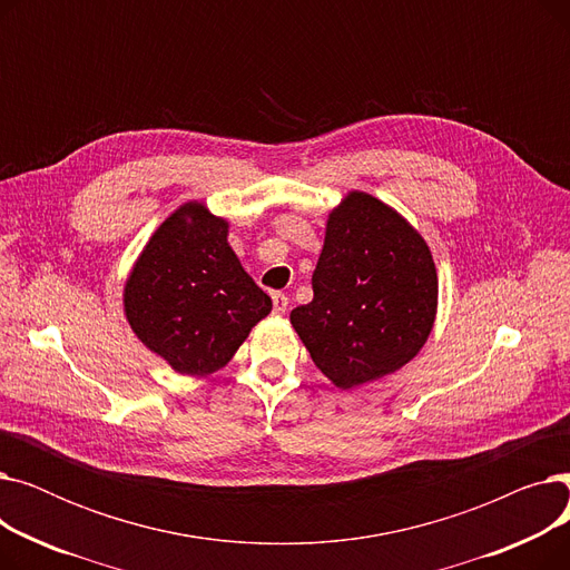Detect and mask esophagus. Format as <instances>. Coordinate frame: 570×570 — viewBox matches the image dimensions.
Wrapping results in <instances>:
<instances>
[{
    "label": "esophagus",
    "mask_w": 570,
    "mask_h": 570,
    "mask_svg": "<svg viewBox=\"0 0 570 570\" xmlns=\"http://www.w3.org/2000/svg\"><path fill=\"white\" fill-rule=\"evenodd\" d=\"M273 305H275L277 314H284L288 307V297L284 293H273Z\"/></svg>",
    "instance_id": "1"
}]
</instances>
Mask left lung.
Instances as JSON below:
<instances>
[{
    "instance_id": "1",
    "label": "left lung",
    "mask_w": 570,
    "mask_h": 570,
    "mask_svg": "<svg viewBox=\"0 0 570 570\" xmlns=\"http://www.w3.org/2000/svg\"><path fill=\"white\" fill-rule=\"evenodd\" d=\"M309 305L291 323L337 387L393 374L425 344L436 312V267L425 239L370 194L333 209Z\"/></svg>"
}]
</instances>
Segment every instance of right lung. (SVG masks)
Segmentation results:
<instances>
[{"instance_id": "right-lung-1", "label": "right lung", "mask_w": 570, "mask_h": 570, "mask_svg": "<svg viewBox=\"0 0 570 570\" xmlns=\"http://www.w3.org/2000/svg\"><path fill=\"white\" fill-rule=\"evenodd\" d=\"M228 224L200 203L170 215L142 249L125 288L138 340L179 374L224 367L273 309L226 243Z\"/></svg>"}]
</instances>
